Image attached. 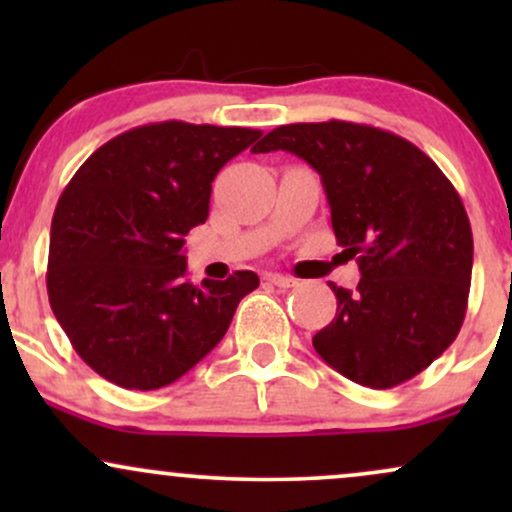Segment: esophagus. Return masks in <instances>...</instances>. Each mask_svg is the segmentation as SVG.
I'll return each instance as SVG.
<instances>
[{
    "label": "esophagus",
    "instance_id": "esophagus-1",
    "mask_svg": "<svg viewBox=\"0 0 512 512\" xmlns=\"http://www.w3.org/2000/svg\"><path fill=\"white\" fill-rule=\"evenodd\" d=\"M267 281H269V284L279 286V289H291V286L298 284L296 279H291V276H284V274H269Z\"/></svg>",
    "mask_w": 512,
    "mask_h": 512
}]
</instances>
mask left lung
<instances>
[{
  "label": "left lung",
  "mask_w": 512,
  "mask_h": 512,
  "mask_svg": "<svg viewBox=\"0 0 512 512\" xmlns=\"http://www.w3.org/2000/svg\"><path fill=\"white\" fill-rule=\"evenodd\" d=\"M291 151L320 173L332 228L361 272L334 286L337 315L313 337L344 378L387 390L431 366L460 332L474 240L452 182L419 146L358 122H296L264 134L255 154Z\"/></svg>",
  "instance_id": "obj_1"
}]
</instances>
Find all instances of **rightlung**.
Listing matches in <instances>:
<instances>
[{"label":"right lung","instance_id":"obj_1","mask_svg":"<svg viewBox=\"0 0 512 512\" xmlns=\"http://www.w3.org/2000/svg\"><path fill=\"white\" fill-rule=\"evenodd\" d=\"M260 129L166 120L117 134L64 187L50 228V308L74 351L125 390L182 378L221 342L255 272L187 281L185 236L216 173Z\"/></svg>","mask_w":512,"mask_h":512}]
</instances>
